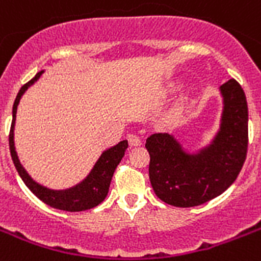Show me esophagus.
Returning a JSON list of instances; mask_svg holds the SVG:
<instances>
[{
	"label": "esophagus",
	"instance_id": "1",
	"mask_svg": "<svg viewBox=\"0 0 261 261\" xmlns=\"http://www.w3.org/2000/svg\"><path fill=\"white\" fill-rule=\"evenodd\" d=\"M128 141L130 147H137V145H141V139L139 135L136 133H130L128 136Z\"/></svg>",
	"mask_w": 261,
	"mask_h": 261
}]
</instances>
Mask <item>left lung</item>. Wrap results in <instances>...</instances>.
<instances>
[{"label":"left lung","mask_w":261,"mask_h":261,"mask_svg":"<svg viewBox=\"0 0 261 261\" xmlns=\"http://www.w3.org/2000/svg\"><path fill=\"white\" fill-rule=\"evenodd\" d=\"M224 113L213 144L189 155L168 133L147 139L149 180L158 197L176 207H193L218 197L239 176L247 159L248 105L236 79L221 86Z\"/></svg>","instance_id":"1"}]
</instances>
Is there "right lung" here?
Listing matches in <instances>:
<instances>
[{"instance_id": "obj_1", "label": "right lung", "mask_w": 261, "mask_h": 261, "mask_svg": "<svg viewBox=\"0 0 261 261\" xmlns=\"http://www.w3.org/2000/svg\"><path fill=\"white\" fill-rule=\"evenodd\" d=\"M43 71L37 72L29 82H27L24 86L20 89L16 101L13 105V120H12V125H10L9 132V149L10 155H12V160H13L14 167L17 170L18 175L21 176L24 183L27 185L31 191L36 195L41 202H44L45 205L51 206L54 209L66 210V212H82V210L91 209L99 205L108 195L109 191L110 182L113 178V174L117 166L120 164L121 159L124 158L125 151L128 148V140H122L114 145L110 149L105 151L102 153V156L98 159L95 163L94 168L90 172V175L87 176L82 183H79L78 186L72 187L70 190H64V191H54V190H48L45 187L37 185L36 182H33L31 176L27 174V171L22 168V166L18 162V158L14 151V143H13V128L14 121H16V112H17V105L20 102V98L24 94V91L28 89L35 81L40 78V75Z\"/></svg>"}]
</instances>
